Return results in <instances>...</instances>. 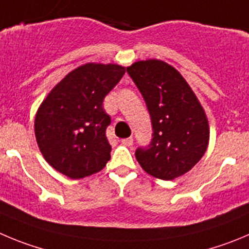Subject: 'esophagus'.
<instances>
[{
	"instance_id": "obj_1",
	"label": "esophagus",
	"mask_w": 249,
	"mask_h": 249,
	"mask_svg": "<svg viewBox=\"0 0 249 249\" xmlns=\"http://www.w3.org/2000/svg\"><path fill=\"white\" fill-rule=\"evenodd\" d=\"M132 142H134L132 138H126V139H123V140H122V143L124 146H131Z\"/></svg>"
}]
</instances>
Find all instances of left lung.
<instances>
[{"label":"left lung","mask_w":249,"mask_h":249,"mask_svg":"<svg viewBox=\"0 0 249 249\" xmlns=\"http://www.w3.org/2000/svg\"><path fill=\"white\" fill-rule=\"evenodd\" d=\"M142 94L152 124V140L135 156L152 177L172 180L204 156L209 123L203 107L177 70L161 60L138 61L126 69Z\"/></svg>","instance_id":"8db88e82"}]
</instances>
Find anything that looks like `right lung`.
<instances>
[{
	"instance_id": "right-lung-1",
	"label": "right lung",
	"mask_w": 249,
	"mask_h": 249,
	"mask_svg": "<svg viewBox=\"0 0 249 249\" xmlns=\"http://www.w3.org/2000/svg\"><path fill=\"white\" fill-rule=\"evenodd\" d=\"M124 73L119 65L89 62L51 89L39 107L34 130L39 150L53 168L80 179L106 167L111 151L106 135L110 117L103 101Z\"/></svg>"
}]
</instances>
